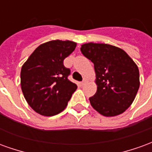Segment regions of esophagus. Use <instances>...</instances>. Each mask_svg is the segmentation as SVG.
<instances>
[{
	"label": "esophagus",
	"instance_id": "34e87169",
	"mask_svg": "<svg viewBox=\"0 0 152 152\" xmlns=\"http://www.w3.org/2000/svg\"><path fill=\"white\" fill-rule=\"evenodd\" d=\"M87 82H88V80H86V79H84V80H83L82 82L80 83V86H85V85H86V84Z\"/></svg>",
	"mask_w": 152,
	"mask_h": 152
}]
</instances>
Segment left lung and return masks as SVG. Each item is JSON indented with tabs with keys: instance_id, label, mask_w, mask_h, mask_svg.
Listing matches in <instances>:
<instances>
[{
	"instance_id": "1",
	"label": "left lung",
	"mask_w": 152,
	"mask_h": 152,
	"mask_svg": "<svg viewBox=\"0 0 152 152\" xmlns=\"http://www.w3.org/2000/svg\"><path fill=\"white\" fill-rule=\"evenodd\" d=\"M80 51L94 65L97 92L89 98L93 108L107 117L122 114L140 86L137 64L124 50L108 44H83Z\"/></svg>"
}]
</instances>
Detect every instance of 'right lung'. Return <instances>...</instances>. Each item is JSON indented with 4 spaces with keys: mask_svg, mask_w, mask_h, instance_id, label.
Instances as JSON below:
<instances>
[{
    "mask_svg": "<svg viewBox=\"0 0 152 152\" xmlns=\"http://www.w3.org/2000/svg\"><path fill=\"white\" fill-rule=\"evenodd\" d=\"M76 47L71 40H50L40 45L22 66V91L38 114L53 116L63 112L77 89L67 79L70 70L63 65Z\"/></svg>",
    "mask_w": 152,
    "mask_h": 152,
    "instance_id": "obj_1",
    "label": "right lung"
}]
</instances>
